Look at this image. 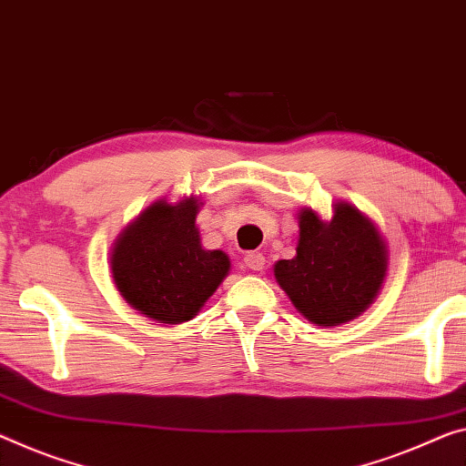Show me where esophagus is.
<instances>
[{
    "label": "esophagus",
    "instance_id": "1",
    "mask_svg": "<svg viewBox=\"0 0 466 466\" xmlns=\"http://www.w3.org/2000/svg\"><path fill=\"white\" fill-rule=\"evenodd\" d=\"M243 264L252 270H262L264 268V256L260 252H248L243 256Z\"/></svg>",
    "mask_w": 466,
    "mask_h": 466
}]
</instances>
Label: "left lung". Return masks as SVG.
<instances>
[{"mask_svg": "<svg viewBox=\"0 0 466 466\" xmlns=\"http://www.w3.org/2000/svg\"><path fill=\"white\" fill-rule=\"evenodd\" d=\"M385 268L388 249L375 225L354 206L335 204L331 223L299 212L296 258L279 260L275 277L308 320L333 327L367 310Z\"/></svg>", "mask_w": 466, "mask_h": 466, "instance_id": "left-lung-1", "label": "left lung"}]
</instances>
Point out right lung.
Returning a JSON list of instances; mask_svg holds the SVG:
<instances>
[{
	"label": "right lung",
	"instance_id": "add662e5",
	"mask_svg": "<svg viewBox=\"0 0 466 466\" xmlns=\"http://www.w3.org/2000/svg\"><path fill=\"white\" fill-rule=\"evenodd\" d=\"M198 199L156 202L114 243V283L128 304L160 323L196 317L228 273L220 249H202L196 228Z\"/></svg>",
	"mask_w": 466,
	"mask_h": 466
}]
</instances>
